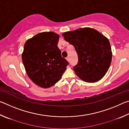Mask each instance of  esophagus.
Listing matches in <instances>:
<instances>
[{"instance_id":"obj_1","label":"esophagus","mask_w":129,"mask_h":129,"mask_svg":"<svg viewBox=\"0 0 129 129\" xmlns=\"http://www.w3.org/2000/svg\"><path fill=\"white\" fill-rule=\"evenodd\" d=\"M67 61H68V62L70 61V58H69V57H67Z\"/></svg>"}]
</instances>
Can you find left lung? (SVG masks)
Segmentation results:
<instances>
[{"label":"left lung","instance_id":"8db88e82","mask_svg":"<svg viewBox=\"0 0 129 129\" xmlns=\"http://www.w3.org/2000/svg\"><path fill=\"white\" fill-rule=\"evenodd\" d=\"M64 39L75 47L78 55L73 70L78 77L87 82H95L108 72L112 52L109 41L97 30L79 28L62 34Z\"/></svg>","mask_w":129,"mask_h":129}]
</instances>
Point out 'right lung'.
I'll use <instances>...</instances> for the list:
<instances>
[{"label": "right lung", "instance_id": "obj_1", "mask_svg": "<svg viewBox=\"0 0 129 129\" xmlns=\"http://www.w3.org/2000/svg\"><path fill=\"white\" fill-rule=\"evenodd\" d=\"M59 35L52 32H41L26 41L22 61L28 77L43 88L59 81L69 65L57 47Z\"/></svg>", "mask_w": 129, "mask_h": 129}]
</instances>
